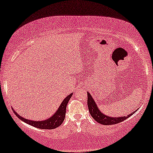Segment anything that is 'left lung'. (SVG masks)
<instances>
[{
  "instance_id": "1",
  "label": "left lung",
  "mask_w": 153,
  "mask_h": 153,
  "mask_svg": "<svg viewBox=\"0 0 153 153\" xmlns=\"http://www.w3.org/2000/svg\"><path fill=\"white\" fill-rule=\"evenodd\" d=\"M88 110L91 117L95 119V121L103 124V125H111V124H118V123L126 120L128 117H130L131 115L134 114L135 112H132L130 114L125 116V117H111L105 115L99 109L94 99H93L91 95L88 92Z\"/></svg>"
}]
</instances>
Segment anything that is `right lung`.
Listing matches in <instances>:
<instances>
[{"mask_svg": "<svg viewBox=\"0 0 153 153\" xmlns=\"http://www.w3.org/2000/svg\"><path fill=\"white\" fill-rule=\"evenodd\" d=\"M72 96H73V94L68 95L65 99L63 100V101L60 104V106H59L57 111L55 112V114H54V115L52 116V117H50V118L47 119L43 121L29 120V119L24 118L22 116L18 114L15 111V110H13V111L15 113V114L18 117V118L19 119H21V120L23 121L24 122L26 123V124H30V125L33 126V127L42 129H55V128L60 126L61 124H62L63 121H64L65 117L67 105H68V101L71 99Z\"/></svg>", "mask_w": 153, "mask_h": 153, "instance_id": "add662e5", "label": "right lung"}]
</instances>
